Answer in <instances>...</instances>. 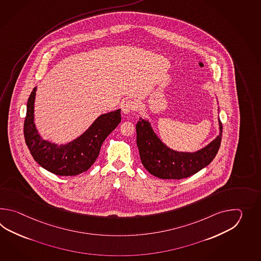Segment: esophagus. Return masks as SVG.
Listing matches in <instances>:
<instances>
[{"instance_id": "1", "label": "esophagus", "mask_w": 261, "mask_h": 261, "mask_svg": "<svg viewBox=\"0 0 261 261\" xmlns=\"http://www.w3.org/2000/svg\"><path fill=\"white\" fill-rule=\"evenodd\" d=\"M136 108H137V103L134 100H126L121 105V112L125 115H128L130 112L134 111Z\"/></svg>"}]
</instances>
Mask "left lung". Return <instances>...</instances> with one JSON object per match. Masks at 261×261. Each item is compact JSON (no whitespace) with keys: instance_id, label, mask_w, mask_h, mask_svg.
Wrapping results in <instances>:
<instances>
[{"instance_id":"8db88e82","label":"left lung","mask_w":261,"mask_h":261,"mask_svg":"<svg viewBox=\"0 0 261 261\" xmlns=\"http://www.w3.org/2000/svg\"><path fill=\"white\" fill-rule=\"evenodd\" d=\"M219 112V107H218ZM219 134L195 152L172 149L164 144L147 118L140 117L136 124L137 146L144 168L161 179H182L193 175L211 163L220 147L222 124L218 117Z\"/></svg>"}]
</instances>
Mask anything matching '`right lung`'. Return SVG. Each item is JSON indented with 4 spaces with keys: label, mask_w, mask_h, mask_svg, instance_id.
Returning <instances> with one entry per match:
<instances>
[{
    "label": "right lung",
    "mask_w": 261,
    "mask_h": 261,
    "mask_svg": "<svg viewBox=\"0 0 261 261\" xmlns=\"http://www.w3.org/2000/svg\"><path fill=\"white\" fill-rule=\"evenodd\" d=\"M37 87L29 97L24 121L25 142L34 161L48 172L61 176L77 175L88 171L97 160L106 137L121 121L120 109L102 114L80 136L66 144L43 138L34 123V101Z\"/></svg>",
    "instance_id": "right-lung-1"
}]
</instances>
